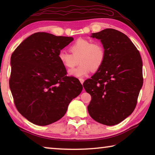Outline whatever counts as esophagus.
<instances>
[{
    "label": "esophagus",
    "mask_w": 155,
    "mask_h": 155,
    "mask_svg": "<svg viewBox=\"0 0 155 155\" xmlns=\"http://www.w3.org/2000/svg\"><path fill=\"white\" fill-rule=\"evenodd\" d=\"M79 81H80V82H81V84L83 83V82H84V79H83V78H79Z\"/></svg>",
    "instance_id": "1"
}]
</instances>
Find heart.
Masks as SVG:
<instances>
[{
    "mask_svg": "<svg viewBox=\"0 0 155 155\" xmlns=\"http://www.w3.org/2000/svg\"><path fill=\"white\" fill-rule=\"evenodd\" d=\"M69 51L71 54L59 52L58 60L66 69H72L79 61L80 65L77 68L69 71L70 75L75 77H85L91 70L98 71L105 61V48L99 41L92 42L90 40L80 38L69 47Z\"/></svg>",
    "mask_w": 155,
    "mask_h": 155,
    "instance_id": "1",
    "label": "heart"
}]
</instances>
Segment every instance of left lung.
I'll list each match as a JSON object with an SVG mask.
<instances>
[{"label":"left lung","mask_w":155,"mask_h":155,"mask_svg":"<svg viewBox=\"0 0 155 155\" xmlns=\"http://www.w3.org/2000/svg\"><path fill=\"white\" fill-rule=\"evenodd\" d=\"M106 51L103 66L83 83L91 96L87 107L90 116L101 124H119L132 114L143 85L142 61L128 37L114 28L92 33Z\"/></svg>","instance_id":"left-lung-1"}]
</instances>
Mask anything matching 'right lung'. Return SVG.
<instances>
[{
  "label": "right lung",
  "mask_w": 155,
  "mask_h": 155,
  "mask_svg": "<svg viewBox=\"0 0 155 155\" xmlns=\"http://www.w3.org/2000/svg\"><path fill=\"white\" fill-rule=\"evenodd\" d=\"M73 40L38 32L12 54L9 87L15 106L33 124L46 126L61 119L83 90L78 78L68 77L58 60L59 52Z\"/></svg>",
  "instance_id": "1"
}]
</instances>
